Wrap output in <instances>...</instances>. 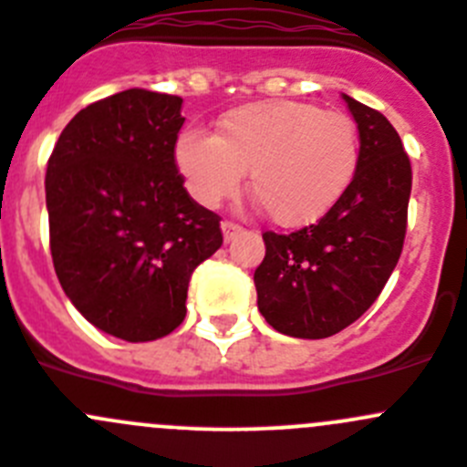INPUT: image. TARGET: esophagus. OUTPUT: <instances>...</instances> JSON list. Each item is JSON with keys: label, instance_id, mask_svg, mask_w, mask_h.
<instances>
[{"label": "esophagus", "instance_id": "34e87169", "mask_svg": "<svg viewBox=\"0 0 467 467\" xmlns=\"http://www.w3.org/2000/svg\"><path fill=\"white\" fill-rule=\"evenodd\" d=\"M241 231H243V226L236 224V222H231V220L222 222V234H224V241L226 243L234 241V238H236L238 234H241Z\"/></svg>", "mask_w": 467, "mask_h": 467}]
</instances>
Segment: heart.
Listing matches in <instances>:
<instances>
[{
    "label": "heart",
    "mask_w": 467,
    "mask_h": 467,
    "mask_svg": "<svg viewBox=\"0 0 467 467\" xmlns=\"http://www.w3.org/2000/svg\"><path fill=\"white\" fill-rule=\"evenodd\" d=\"M176 164L203 206L236 194L245 171L250 192L279 226H305L326 215L353 183L359 132L350 117L312 103L264 100L229 109L215 137L185 130Z\"/></svg>",
    "instance_id": "1"
}]
</instances>
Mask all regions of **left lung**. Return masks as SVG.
Instances as JSON below:
<instances>
[{
	"label": "left lung",
	"instance_id": "left-lung-1",
	"mask_svg": "<svg viewBox=\"0 0 467 467\" xmlns=\"http://www.w3.org/2000/svg\"><path fill=\"white\" fill-rule=\"evenodd\" d=\"M359 130V164L344 197L293 234L265 231L256 303L277 332L332 337L358 321L388 284L403 250L412 170L392 123L344 96Z\"/></svg>",
	"mask_w": 467,
	"mask_h": 467
}]
</instances>
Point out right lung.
Wrapping results in <instances>:
<instances>
[{
	"mask_svg": "<svg viewBox=\"0 0 467 467\" xmlns=\"http://www.w3.org/2000/svg\"><path fill=\"white\" fill-rule=\"evenodd\" d=\"M183 98L128 88L79 109L47 160L50 252L98 330L153 341L183 323L194 268L222 245L176 167Z\"/></svg>",
	"mask_w": 467,
	"mask_h": 467,
	"instance_id": "right-lung-1",
	"label": "right lung"
}]
</instances>
